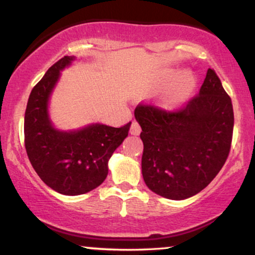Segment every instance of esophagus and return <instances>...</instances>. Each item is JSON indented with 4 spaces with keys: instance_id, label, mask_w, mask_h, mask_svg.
<instances>
[{
    "instance_id": "esophagus-1",
    "label": "esophagus",
    "mask_w": 255,
    "mask_h": 255,
    "mask_svg": "<svg viewBox=\"0 0 255 255\" xmlns=\"http://www.w3.org/2000/svg\"><path fill=\"white\" fill-rule=\"evenodd\" d=\"M130 134L131 135H139L140 131H141V127H140L139 124L135 121L131 122V126H130Z\"/></svg>"
}]
</instances>
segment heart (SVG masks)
Wrapping results in <instances>:
<instances>
[{
  "label": "heart",
  "mask_w": 255,
  "mask_h": 255,
  "mask_svg": "<svg viewBox=\"0 0 255 255\" xmlns=\"http://www.w3.org/2000/svg\"><path fill=\"white\" fill-rule=\"evenodd\" d=\"M176 74L175 71H170L166 75L165 80L168 81L174 75ZM195 81L194 75L191 72H180L178 74L171 80V83L168 85V87L164 90V92L159 97V105L164 109H174L186 102L194 91Z\"/></svg>",
  "instance_id": "obj_1"
}]
</instances>
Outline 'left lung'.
Masks as SVG:
<instances>
[{"label": "left lung", "mask_w": 255, "mask_h": 255, "mask_svg": "<svg viewBox=\"0 0 255 255\" xmlns=\"http://www.w3.org/2000/svg\"><path fill=\"white\" fill-rule=\"evenodd\" d=\"M134 116L142 129V177L160 197L191 198L209 186L224 165L233 137L234 111L212 69H207L199 95L182 109L166 113L139 105Z\"/></svg>", "instance_id": "left-lung-1"}]
</instances>
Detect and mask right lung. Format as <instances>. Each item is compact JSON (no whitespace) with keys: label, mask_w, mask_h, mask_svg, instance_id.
I'll return each instance as SVG.
<instances>
[{"label":"right lung","mask_w":255,"mask_h":255,"mask_svg":"<svg viewBox=\"0 0 255 255\" xmlns=\"http://www.w3.org/2000/svg\"><path fill=\"white\" fill-rule=\"evenodd\" d=\"M77 60L64 56L46 71L28 97L25 113V147L38 176L63 195H80L97 188L108 176L114 151L128 136L130 124L115 128L90 124L78 129H58L49 102L61 72Z\"/></svg>","instance_id":"1"}]
</instances>
